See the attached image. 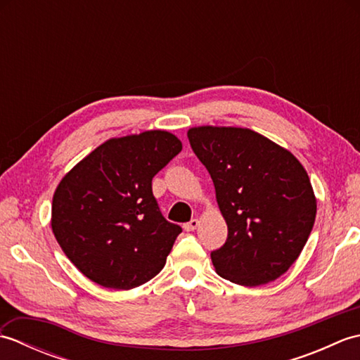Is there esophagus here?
I'll return each mask as SVG.
<instances>
[{
  "instance_id": "obj_1",
  "label": "esophagus",
  "mask_w": 360,
  "mask_h": 360,
  "mask_svg": "<svg viewBox=\"0 0 360 360\" xmlns=\"http://www.w3.org/2000/svg\"><path fill=\"white\" fill-rule=\"evenodd\" d=\"M200 226V221H198L196 218H193V219H190L188 223H186L184 224V231H187V232H192V231H195V229Z\"/></svg>"
}]
</instances>
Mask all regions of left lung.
Listing matches in <instances>:
<instances>
[{
	"label": "left lung",
	"instance_id": "left-lung-1",
	"mask_svg": "<svg viewBox=\"0 0 360 360\" xmlns=\"http://www.w3.org/2000/svg\"><path fill=\"white\" fill-rule=\"evenodd\" d=\"M187 136L227 223L226 243L210 254L218 275L243 286L278 278L316 221L307 170L292 153L248 128L195 127Z\"/></svg>",
	"mask_w": 360,
	"mask_h": 360
}]
</instances>
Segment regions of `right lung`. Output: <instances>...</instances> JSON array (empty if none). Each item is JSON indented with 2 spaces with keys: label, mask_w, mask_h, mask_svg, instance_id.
<instances>
[{
  "label": "right lung",
  "mask_w": 360,
  "mask_h": 360,
  "mask_svg": "<svg viewBox=\"0 0 360 360\" xmlns=\"http://www.w3.org/2000/svg\"><path fill=\"white\" fill-rule=\"evenodd\" d=\"M181 150L178 137L160 129L116 137L60 181L52 232L91 281L127 290L162 271L182 229L160 213L151 181Z\"/></svg>",
  "instance_id": "1"
}]
</instances>
